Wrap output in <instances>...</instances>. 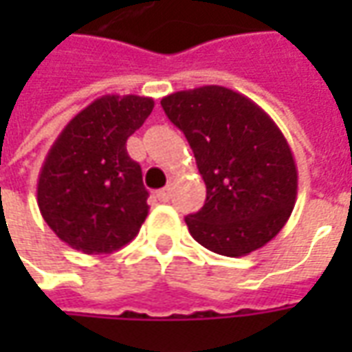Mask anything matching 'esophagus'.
<instances>
[{
	"instance_id": "34e87169",
	"label": "esophagus",
	"mask_w": 352,
	"mask_h": 352,
	"mask_svg": "<svg viewBox=\"0 0 352 352\" xmlns=\"http://www.w3.org/2000/svg\"><path fill=\"white\" fill-rule=\"evenodd\" d=\"M169 198H171V188H164V190L156 192V199H158V201H162V204L169 201Z\"/></svg>"
}]
</instances>
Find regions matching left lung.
Returning a JSON list of instances; mask_svg holds the SVG:
<instances>
[{
	"label": "left lung",
	"mask_w": 352,
	"mask_h": 352,
	"mask_svg": "<svg viewBox=\"0 0 352 352\" xmlns=\"http://www.w3.org/2000/svg\"><path fill=\"white\" fill-rule=\"evenodd\" d=\"M190 145L207 196L184 221L222 256H245L277 236L292 213L298 169L283 131L264 109L230 88L199 87L162 98Z\"/></svg>",
	"instance_id": "8db88e82"
}]
</instances>
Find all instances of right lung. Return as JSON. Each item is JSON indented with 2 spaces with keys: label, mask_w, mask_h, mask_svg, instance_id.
Segmentation results:
<instances>
[{
  "label": "right lung",
  "mask_w": 352,
  "mask_h": 352,
  "mask_svg": "<svg viewBox=\"0 0 352 352\" xmlns=\"http://www.w3.org/2000/svg\"><path fill=\"white\" fill-rule=\"evenodd\" d=\"M153 107V98L101 96L73 116L50 146L37 181V206L72 249L107 254L139 234L148 192L126 141Z\"/></svg>",
  "instance_id": "1"
}]
</instances>
